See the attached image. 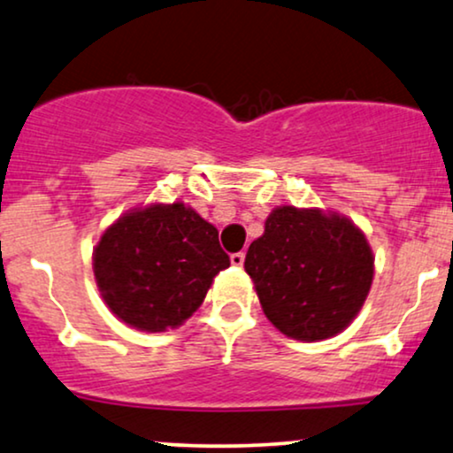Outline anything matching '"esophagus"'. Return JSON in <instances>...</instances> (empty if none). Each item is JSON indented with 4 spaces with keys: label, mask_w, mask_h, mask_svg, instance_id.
Listing matches in <instances>:
<instances>
[{
    "label": "esophagus",
    "mask_w": 453,
    "mask_h": 453,
    "mask_svg": "<svg viewBox=\"0 0 453 453\" xmlns=\"http://www.w3.org/2000/svg\"><path fill=\"white\" fill-rule=\"evenodd\" d=\"M243 260H246V254H243V252L231 254V265H233V267H243Z\"/></svg>",
    "instance_id": "obj_1"
}]
</instances>
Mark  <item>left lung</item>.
Wrapping results in <instances>:
<instances>
[{"mask_svg":"<svg viewBox=\"0 0 453 453\" xmlns=\"http://www.w3.org/2000/svg\"><path fill=\"white\" fill-rule=\"evenodd\" d=\"M243 267L269 322L299 342L342 333L373 284V252L354 222L292 205L271 211Z\"/></svg>","mask_w":453,"mask_h":453,"instance_id":"8db88e82","label":"left lung"}]
</instances>
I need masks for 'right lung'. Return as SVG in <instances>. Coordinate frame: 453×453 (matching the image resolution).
<instances>
[{"label":"right lung","mask_w":453,"mask_h":453,"mask_svg":"<svg viewBox=\"0 0 453 453\" xmlns=\"http://www.w3.org/2000/svg\"><path fill=\"white\" fill-rule=\"evenodd\" d=\"M228 265L216 226L180 201L119 218L93 252L105 305L125 324L148 333L188 320Z\"/></svg>","instance_id":"right-lung-1"}]
</instances>
